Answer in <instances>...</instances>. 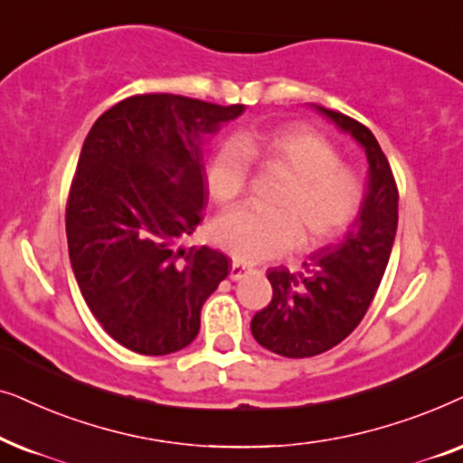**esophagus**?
Returning <instances> with one entry per match:
<instances>
[{
	"label": "esophagus",
	"instance_id": "obj_1",
	"mask_svg": "<svg viewBox=\"0 0 463 463\" xmlns=\"http://www.w3.org/2000/svg\"><path fill=\"white\" fill-rule=\"evenodd\" d=\"M251 270H254V269L248 267V264H241V262L235 260V262L231 264V279H232V281L243 279V277L248 275V273H251Z\"/></svg>",
	"mask_w": 463,
	"mask_h": 463
}]
</instances>
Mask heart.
I'll list each match as a JSON object with an SVG mask.
<instances>
[{
  "instance_id": "heart-1",
  "label": "heart",
  "mask_w": 463,
  "mask_h": 463,
  "mask_svg": "<svg viewBox=\"0 0 463 463\" xmlns=\"http://www.w3.org/2000/svg\"><path fill=\"white\" fill-rule=\"evenodd\" d=\"M251 158L286 169L292 177L275 196L270 212L237 209L213 224V241L239 260L281 256L300 237L305 245L328 241L360 212L364 199L360 177L341 165V154L328 139L300 125L224 141L207 165V188L215 203L228 207L241 199Z\"/></svg>"
}]
</instances>
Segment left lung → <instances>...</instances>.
<instances>
[{
    "instance_id": "obj_1",
    "label": "left lung",
    "mask_w": 463,
    "mask_h": 463,
    "mask_svg": "<svg viewBox=\"0 0 463 463\" xmlns=\"http://www.w3.org/2000/svg\"><path fill=\"white\" fill-rule=\"evenodd\" d=\"M317 109L364 147L368 193L341 243L311 254L298 273L269 269L273 300L251 319V335L283 357L319 355L357 328L383 279L398 228V186L379 141L362 122Z\"/></svg>"
}]
</instances>
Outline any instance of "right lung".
I'll use <instances>...</instances> for the list:
<instances>
[{"instance_id": "right-lung-1", "label": "right lung", "mask_w": 463, "mask_h": 463, "mask_svg": "<svg viewBox=\"0 0 463 463\" xmlns=\"http://www.w3.org/2000/svg\"><path fill=\"white\" fill-rule=\"evenodd\" d=\"M243 109L133 95L86 135L65 212L71 269L97 322L135 354L188 347L228 275L222 251L180 243L203 220V146Z\"/></svg>"}]
</instances>
